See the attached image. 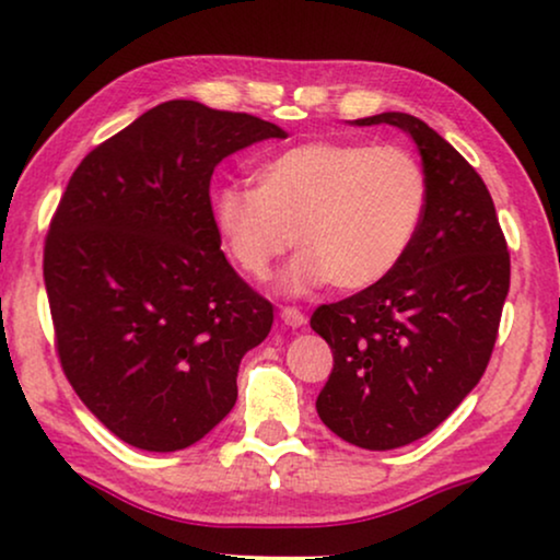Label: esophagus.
Returning a JSON list of instances; mask_svg holds the SVG:
<instances>
[{"label": "esophagus", "mask_w": 560, "mask_h": 560, "mask_svg": "<svg viewBox=\"0 0 560 560\" xmlns=\"http://www.w3.org/2000/svg\"><path fill=\"white\" fill-rule=\"evenodd\" d=\"M280 318H282V324L290 326V328H301V326H305V313L293 308V305H285V308L280 311Z\"/></svg>", "instance_id": "1"}]
</instances>
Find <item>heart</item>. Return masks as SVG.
<instances>
[{
  "mask_svg": "<svg viewBox=\"0 0 560 560\" xmlns=\"http://www.w3.org/2000/svg\"><path fill=\"white\" fill-rule=\"evenodd\" d=\"M428 175L397 144L316 140L259 165L257 188L224 186L211 196L226 255L252 280H267L285 252L301 249L285 288L331 282L377 285L402 262L423 226Z\"/></svg>",
  "mask_w": 560,
  "mask_h": 560,
  "instance_id": "obj_1",
  "label": "heart"
}]
</instances>
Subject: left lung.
Segmentation results:
<instances>
[{
    "instance_id": "1",
    "label": "left lung",
    "mask_w": 560,
    "mask_h": 560,
    "mask_svg": "<svg viewBox=\"0 0 560 560\" xmlns=\"http://www.w3.org/2000/svg\"><path fill=\"white\" fill-rule=\"evenodd\" d=\"M416 140L428 175L423 226L377 285L318 305L334 370L316 408L359 448L408 446L439 428L485 374L510 290V252L481 175L423 119L402 112L357 119Z\"/></svg>"
}]
</instances>
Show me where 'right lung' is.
Returning <instances> with one entry per match:
<instances>
[{
	"instance_id": "right-lung-1",
	"label": "right lung",
	"mask_w": 560,
	"mask_h": 560,
	"mask_svg": "<svg viewBox=\"0 0 560 560\" xmlns=\"http://www.w3.org/2000/svg\"><path fill=\"white\" fill-rule=\"evenodd\" d=\"M285 132L175 98L96 144L68 180L43 249L56 351L83 405L129 446L180 451L236 402L242 357L272 303L221 252L211 175Z\"/></svg>"
}]
</instances>
